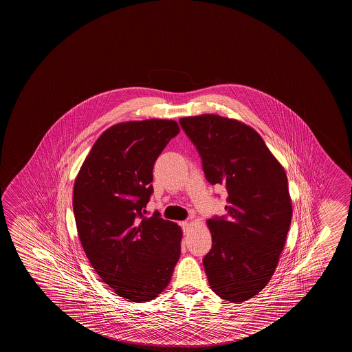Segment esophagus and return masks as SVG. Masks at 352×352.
<instances>
[{"instance_id": "34e87169", "label": "esophagus", "mask_w": 352, "mask_h": 352, "mask_svg": "<svg viewBox=\"0 0 352 352\" xmlns=\"http://www.w3.org/2000/svg\"><path fill=\"white\" fill-rule=\"evenodd\" d=\"M179 225L182 226V228H183V232H184V233H186V232H188V230H189V226H190V223H189L188 221H183V222H180Z\"/></svg>"}]
</instances>
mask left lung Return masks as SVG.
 Returning a JSON list of instances; mask_svg holds the SVG:
<instances>
[{
  "label": "left lung",
  "instance_id": "1",
  "mask_svg": "<svg viewBox=\"0 0 352 352\" xmlns=\"http://www.w3.org/2000/svg\"><path fill=\"white\" fill-rule=\"evenodd\" d=\"M211 184L228 191L227 216L208 219L212 248L202 260L213 292L239 303L276 270L292 219L287 175L253 127L216 114L182 118Z\"/></svg>",
  "mask_w": 352,
  "mask_h": 352
}]
</instances>
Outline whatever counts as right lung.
<instances>
[{
  "instance_id": "add662e5",
  "label": "right lung",
  "mask_w": 352,
  "mask_h": 352,
  "mask_svg": "<svg viewBox=\"0 0 352 352\" xmlns=\"http://www.w3.org/2000/svg\"><path fill=\"white\" fill-rule=\"evenodd\" d=\"M174 120L119 122L93 144L74 186L78 238L103 283L129 302H148L164 291L180 256L182 228L155 212L144 216L152 170Z\"/></svg>"
}]
</instances>
